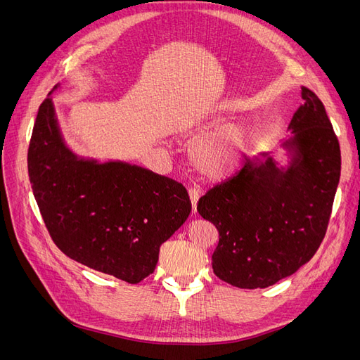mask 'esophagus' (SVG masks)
<instances>
[{
	"mask_svg": "<svg viewBox=\"0 0 360 360\" xmlns=\"http://www.w3.org/2000/svg\"><path fill=\"white\" fill-rule=\"evenodd\" d=\"M188 193H189L191 204H192V212L195 213V212H197V202H198V198H200V191L197 188H191L188 191Z\"/></svg>",
	"mask_w": 360,
	"mask_h": 360,
	"instance_id": "obj_1",
	"label": "esophagus"
}]
</instances>
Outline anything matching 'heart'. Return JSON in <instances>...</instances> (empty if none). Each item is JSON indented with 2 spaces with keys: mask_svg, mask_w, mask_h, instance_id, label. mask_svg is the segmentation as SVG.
<instances>
[{
  "mask_svg": "<svg viewBox=\"0 0 360 360\" xmlns=\"http://www.w3.org/2000/svg\"><path fill=\"white\" fill-rule=\"evenodd\" d=\"M249 147L248 132L236 123H226L201 136L191 148V162L201 176L210 180L231 174Z\"/></svg>",
  "mask_w": 360,
  "mask_h": 360,
  "instance_id": "obj_1",
  "label": "heart"
}]
</instances>
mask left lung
Listing matches in <instances>:
<instances>
[{"mask_svg": "<svg viewBox=\"0 0 360 360\" xmlns=\"http://www.w3.org/2000/svg\"><path fill=\"white\" fill-rule=\"evenodd\" d=\"M303 105L284 147L290 165L274 158H245L231 179L207 191L197 210L212 222L219 242L214 275L238 288H266L292 275L314 257L328 230L341 176V150L324 105L302 86Z\"/></svg>", "mask_w": 360, "mask_h": 360, "instance_id": "left-lung-1", "label": "left lung"}]
</instances>
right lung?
Listing matches in <instances>:
<instances>
[{"label":"right lung","instance_id":"add662e5","mask_svg":"<svg viewBox=\"0 0 360 360\" xmlns=\"http://www.w3.org/2000/svg\"><path fill=\"white\" fill-rule=\"evenodd\" d=\"M28 176L61 252L129 284L153 274L160 245L192 209L181 183L126 162L99 163L72 153L51 97L41 102L32 127Z\"/></svg>","mask_w":360,"mask_h":360}]
</instances>
